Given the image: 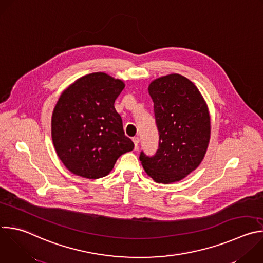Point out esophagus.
Segmentation results:
<instances>
[{"label":"esophagus","mask_w":263,"mask_h":263,"mask_svg":"<svg viewBox=\"0 0 263 263\" xmlns=\"http://www.w3.org/2000/svg\"><path fill=\"white\" fill-rule=\"evenodd\" d=\"M132 140H133V142H134V147H135V149H137L138 143H139V138H138V137H134Z\"/></svg>","instance_id":"esophagus-1"}]
</instances>
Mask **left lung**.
Here are the masks:
<instances>
[{
    "label": "left lung",
    "instance_id": "obj_1",
    "mask_svg": "<svg viewBox=\"0 0 263 263\" xmlns=\"http://www.w3.org/2000/svg\"><path fill=\"white\" fill-rule=\"evenodd\" d=\"M159 131V148L154 157L140 154L148 177L159 184L185 179L202 162L211 139L209 106L187 77L171 73L148 84Z\"/></svg>",
    "mask_w": 263,
    "mask_h": 263
}]
</instances>
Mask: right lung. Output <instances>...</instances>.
I'll return each instance as SVG.
<instances>
[{
  "mask_svg": "<svg viewBox=\"0 0 263 263\" xmlns=\"http://www.w3.org/2000/svg\"><path fill=\"white\" fill-rule=\"evenodd\" d=\"M124 87L122 79L95 72L77 78L60 95L51 116V138L58 157L75 176L103 178L134 148L115 108Z\"/></svg>",
  "mask_w": 263,
  "mask_h": 263,
  "instance_id": "right-lung-1",
  "label": "right lung"
}]
</instances>
